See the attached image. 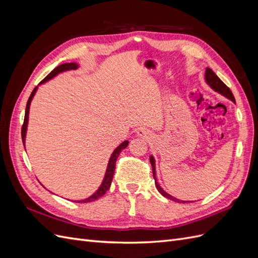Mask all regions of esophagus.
Wrapping results in <instances>:
<instances>
[{
	"instance_id": "esophagus-1",
	"label": "esophagus",
	"mask_w": 258,
	"mask_h": 258,
	"mask_svg": "<svg viewBox=\"0 0 258 258\" xmlns=\"http://www.w3.org/2000/svg\"><path fill=\"white\" fill-rule=\"evenodd\" d=\"M137 136L143 139H151L152 138V132L146 129V128H140L137 132Z\"/></svg>"
}]
</instances>
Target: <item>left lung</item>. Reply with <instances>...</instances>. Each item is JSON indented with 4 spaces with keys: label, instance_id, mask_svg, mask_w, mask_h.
Returning a JSON list of instances; mask_svg holds the SVG:
<instances>
[{
    "label": "left lung",
    "instance_id": "8db88e82",
    "mask_svg": "<svg viewBox=\"0 0 258 258\" xmlns=\"http://www.w3.org/2000/svg\"><path fill=\"white\" fill-rule=\"evenodd\" d=\"M205 79H206V82L207 84L210 86L211 88H212L214 91L221 93V95H223L224 97H226L227 99L231 100L233 103H236V100H235V97H233L231 90L226 86L221 80L220 77H218L212 70H211L210 68H207L206 70V75H205ZM150 160H151V165H152V168H153V175H154V179H155V185H156V188L158 189V191L162 195L163 197H166L170 200H173L175 202H183V204H185V202H188V201H181L178 200L176 198H174L173 196H171V195H169L168 192H166L165 190H163L161 187L159 186L158 182H157V178H156V168H155V159L153 156H151L150 157Z\"/></svg>",
    "mask_w": 258,
    "mask_h": 258
}]
</instances>
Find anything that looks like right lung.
I'll return each mask as SVG.
<instances>
[{"instance_id": "add662e5", "label": "right lung", "mask_w": 258, "mask_h": 258, "mask_svg": "<svg viewBox=\"0 0 258 258\" xmlns=\"http://www.w3.org/2000/svg\"><path fill=\"white\" fill-rule=\"evenodd\" d=\"M77 68H79V64L77 63H73V62H71V63H63L61 64L59 67H57L56 69H53L52 71L45 77V79L40 83L41 84H44L47 81L51 80L52 77H54L56 75H58L59 73L61 72H66V71H69V70H76ZM37 90V87H35L32 91V93H31V96L28 100L27 102V107H26V114H25V120H23V124H22V128H21V138H22V142H23V145H25V141H26V134H27V127H28V120H29V111H30V104H31V101H32L35 92ZM128 141H123L120 145L117 146L110 160H108V163H107V169H106V172H105V175H104V178H103V182L102 184H101V186L99 187V189L91 195L90 197L86 198V199H83V200H74V202H79V204H86V202H91V201H95L97 199H99L100 197H102L103 195L108 190V188H110L111 186V183H112V179H113V175H114V171H115V167H116V159L118 158V156L120 154V152L122 150H124L128 146Z\"/></svg>"}]
</instances>
